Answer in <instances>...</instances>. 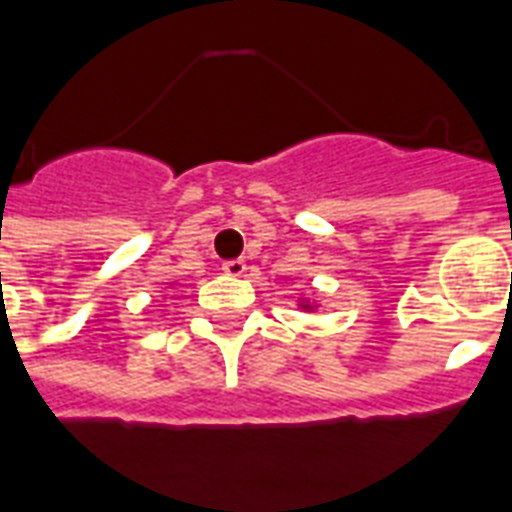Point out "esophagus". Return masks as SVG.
<instances>
[{"mask_svg": "<svg viewBox=\"0 0 512 512\" xmlns=\"http://www.w3.org/2000/svg\"><path fill=\"white\" fill-rule=\"evenodd\" d=\"M224 272H227L229 277H243L245 275V261H240V259H232V261H224Z\"/></svg>", "mask_w": 512, "mask_h": 512, "instance_id": "1", "label": "esophagus"}]
</instances>
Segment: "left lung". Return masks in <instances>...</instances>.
<instances>
[{"mask_svg": "<svg viewBox=\"0 0 512 512\" xmlns=\"http://www.w3.org/2000/svg\"><path fill=\"white\" fill-rule=\"evenodd\" d=\"M299 307H301V310H312V304H307V301H301Z\"/></svg>", "mask_w": 512, "mask_h": 512, "instance_id": "left-lung-1", "label": "left lung"}]
</instances>
